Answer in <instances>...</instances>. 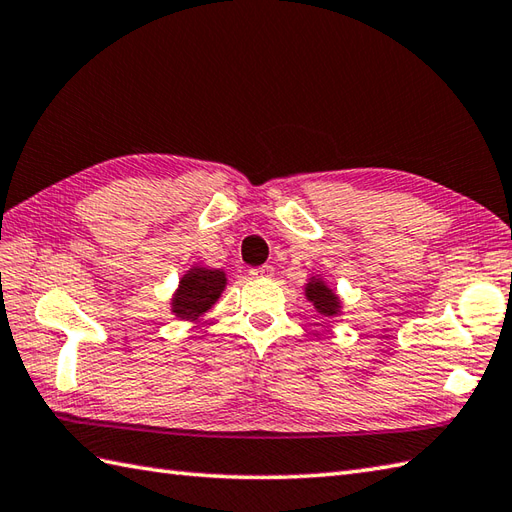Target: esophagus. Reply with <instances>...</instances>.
<instances>
[{
    "label": "esophagus",
    "instance_id": "esophagus-1",
    "mask_svg": "<svg viewBox=\"0 0 512 512\" xmlns=\"http://www.w3.org/2000/svg\"><path fill=\"white\" fill-rule=\"evenodd\" d=\"M250 275H253V277H270V275H273V266L264 264V266L250 268Z\"/></svg>",
    "mask_w": 512,
    "mask_h": 512
}]
</instances>
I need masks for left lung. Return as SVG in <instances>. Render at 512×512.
Returning <instances> with one entry per match:
<instances>
[{"label":"left lung","instance_id":"1","mask_svg":"<svg viewBox=\"0 0 512 512\" xmlns=\"http://www.w3.org/2000/svg\"><path fill=\"white\" fill-rule=\"evenodd\" d=\"M306 295L321 314L332 317V314L339 312V299H336V295L330 288L323 286V281H312V284H308Z\"/></svg>","mask_w":512,"mask_h":512}]
</instances>
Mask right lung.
<instances>
[{
	"mask_svg": "<svg viewBox=\"0 0 512 512\" xmlns=\"http://www.w3.org/2000/svg\"><path fill=\"white\" fill-rule=\"evenodd\" d=\"M224 273L222 270L193 268L187 277H182L180 290L173 297V312L182 319H193L198 314L209 310L224 290Z\"/></svg>",
	"mask_w": 512,
	"mask_h": 512,
	"instance_id": "right-lung-1",
	"label": "right lung"
}]
</instances>
